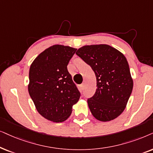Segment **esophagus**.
<instances>
[{"label": "esophagus", "instance_id": "1", "mask_svg": "<svg viewBox=\"0 0 153 153\" xmlns=\"http://www.w3.org/2000/svg\"><path fill=\"white\" fill-rule=\"evenodd\" d=\"M84 87H85V84H81L80 85V89L81 91H82L83 89H84Z\"/></svg>", "mask_w": 153, "mask_h": 153}]
</instances>
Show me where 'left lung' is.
I'll return each mask as SVG.
<instances>
[{
  "label": "left lung",
  "mask_w": 153,
  "mask_h": 153,
  "mask_svg": "<svg viewBox=\"0 0 153 153\" xmlns=\"http://www.w3.org/2000/svg\"><path fill=\"white\" fill-rule=\"evenodd\" d=\"M76 54L91 67L97 78V90L87 100L92 115L101 122L117 118L125 111L133 89L125 55L106 44L85 45Z\"/></svg>",
  "instance_id": "obj_1"
}]
</instances>
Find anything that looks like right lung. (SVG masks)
I'll use <instances>...</instances> for the list:
<instances>
[{
    "instance_id": "obj_1",
    "label": "right lung",
    "mask_w": 153,
    "mask_h": 153,
    "mask_svg": "<svg viewBox=\"0 0 153 153\" xmlns=\"http://www.w3.org/2000/svg\"><path fill=\"white\" fill-rule=\"evenodd\" d=\"M77 49L54 45L36 57L29 69L28 90L37 111L48 120L62 123L80 94L67 69Z\"/></svg>"
}]
</instances>
